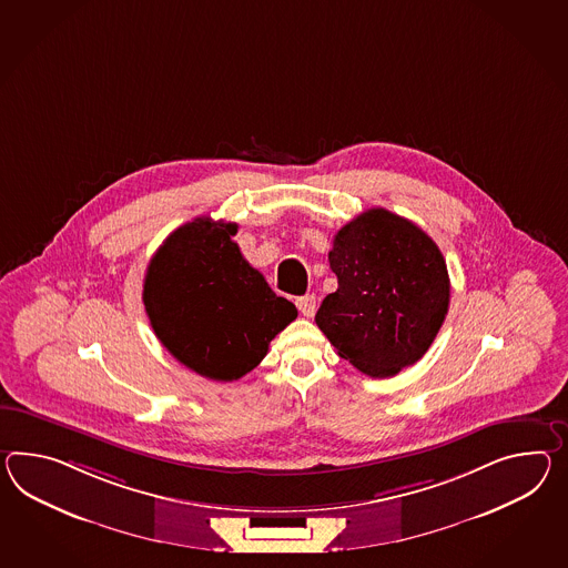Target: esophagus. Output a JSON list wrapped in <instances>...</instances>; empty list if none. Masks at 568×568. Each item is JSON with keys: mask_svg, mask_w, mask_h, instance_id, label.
I'll use <instances>...</instances> for the list:
<instances>
[{"mask_svg": "<svg viewBox=\"0 0 568 568\" xmlns=\"http://www.w3.org/2000/svg\"><path fill=\"white\" fill-rule=\"evenodd\" d=\"M295 305L300 307V312L304 314L305 318H312L316 314V297L314 295H304V297H297Z\"/></svg>", "mask_w": 568, "mask_h": 568, "instance_id": "obj_1", "label": "esophagus"}]
</instances>
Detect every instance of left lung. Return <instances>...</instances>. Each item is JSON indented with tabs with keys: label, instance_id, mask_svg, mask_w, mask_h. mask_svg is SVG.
I'll list each match as a JSON object with an SVG mask.
<instances>
[{
	"label": "left lung",
	"instance_id": "8db88e82",
	"mask_svg": "<svg viewBox=\"0 0 568 568\" xmlns=\"http://www.w3.org/2000/svg\"><path fill=\"white\" fill-rule=\"evenodd\" d=\"M328 261L338 290L324 297L316 324L336 353L369 377L415 365L449 307L439 246L415 223L377 207L336 232Z\"/></svg>",
	"mask_w": 568,
	"mask_h": 568
}]
</instances>
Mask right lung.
I'll list each match as a JSON object with an SVG mask.
<instances>
[{"mask_svg": "<svg viewBox=\"0 0 568 568\" xmlns=\"http://www.w3.org/2000/svg\"><path fill=\"white\" fill-rule=\"evenodd\" d=\"M235 223L196 217L153 254L143 304L168 351L215 382H234L264 359L271 341L297 318L242 256Z\"/></svg>", "mask_w": 568, "mask_h": 568, "instance_id": "right-lung-1", "label": "right lung"}]
</instances>
